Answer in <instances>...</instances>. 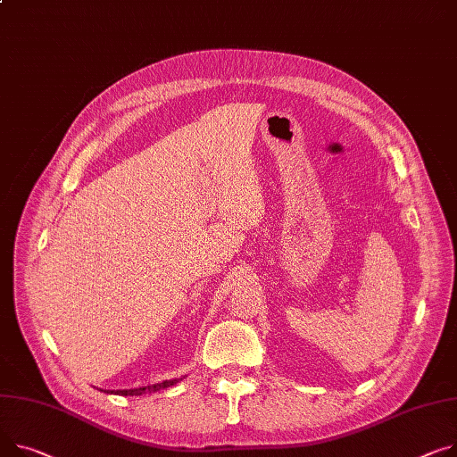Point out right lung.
<instances>
[{"label":"right lung","instance_id":"right-lung-1","mask_svg":"<svg viewBox=\"0 0 457 457\" xmlns=\"http://www.w3.org/2000/svg\"><path fill=\"white\" fill-rule=\"evenodd\" d=\"M184 380V377L181 378H170V380H163V382H158V384H152V386H143V387H134V389H113V391H104V393H115V395H123V397H137V395H143V393H154V391H160V389H165L169 386H174L176 382ZM103 391V389H101Z\"/></svg>","mask_w":457,"mask_h":457}]
</instances>
